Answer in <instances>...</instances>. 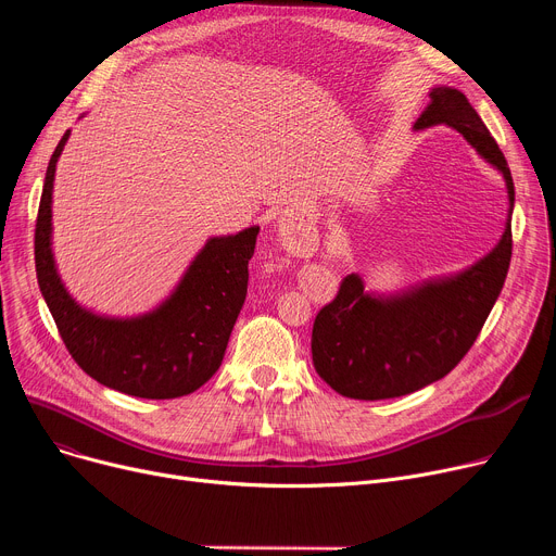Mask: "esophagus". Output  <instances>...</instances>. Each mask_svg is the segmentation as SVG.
<instances>
[{"instance_id": "esophagus-1", "label": "esophagus", "mask_w": 556, "mask_h": 556, "mask_svg": "<svg viewBox=\"0 0 556 556\" xmlns=\"http://www.w3.org/2000/svg\"><path fill=\"white\" fill-rule=\"evenodd\" d=\"M290 243H293L295 248H304V245H308V243H306V239H290Z\"/></svg>"}]
</instances>
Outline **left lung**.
<instances>
[{"label":"left lung","instance_id":"obj_1","mask_svg":"<svg viewBox=\"0 0 556 556\" xmlns=\"http://www.w3.org/2000/svg\"><path fill=\"white\" fill-rule=\"evenodd\" d=\"M432 126L457 130L503 175L509 200L505 231L473 266L394 293L365 290L358 273L342 281L338 298L315 317L311 352L319 378L349 399H394L444 378L476 342L509 270L514 180L503 151L455 87H432L413 130Z\"/></svg>","mask_w":556,"mask_h":556}]
</instances>
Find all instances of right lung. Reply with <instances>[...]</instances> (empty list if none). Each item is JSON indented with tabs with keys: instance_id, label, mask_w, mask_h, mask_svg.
Listing matches in <instances>:
<instances>
[{
	"instance_id": "1",
	"label": "right lung",
	"mask_w": 556,
	"mask_h": 556,
	"mask_svg": "<svg viewBox=\"0 0 556 556\" xmlns=\"http://www.w3.org/2000/svg\"><path fill=\"white\" fill-rule=\"evenodd\" d=\"M72 130L49 160L36 225L40 293L78 367L101 386L139 399H178L216 374L248 295V261L258 225L210 237L180 281L151 311L105 315L67 290L53 256V180Z\"/></svg>"
}]
</instances>
